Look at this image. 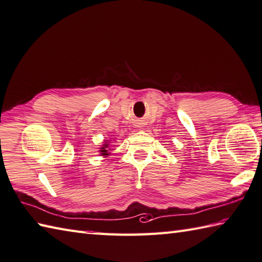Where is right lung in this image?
<instances>
[{
	"instance_id": "right-lung-1",
	"label": "right lung",
	"mask_w": 262,
	"mask_h": 262,
	"mask_svg": "<svg viewBox=\"0 0 262 262\" xmlns=\"http://www.w3.org/2000/svg\"><path fill=\"white\" fill-rule=\"evenodd\" d=\"M114 139H106V141H103V144L101 145V147L99 148V155L103 156V157H107L108 155H111V143Z\"/></svg>"
}]
</instances>
